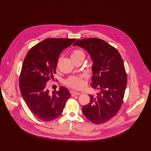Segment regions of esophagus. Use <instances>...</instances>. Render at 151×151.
Instances as JSON below:
<instances>
[{"mask_svg": "<svg viewBox=\"0 0 151 151\" xmlns=\"http://www.w3.org/2000/svg\"><path fill=\"white\" fill-rule=\"evenodd\" d=\"M81 94V93L79 92H75V91H71V94L72 96H79Z\"/></svg>", "mask_w": 151, "mask_h": 151, "instance_id": "34e87169", "label": "esophagus"}]
</instances>
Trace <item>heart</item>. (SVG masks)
Masks as SVG:
<instances>
[{
    "label": "heart",
    "instance_id": "heart-1",
    "mask_svg": "<svg viewBox=\"0 0 151 151\" xmlns=\"http://www.w3.org/2000/svg\"><path fill=\"white\" fill-rule=\"evenodd\" d=\"M82 57L84 58L85 54L83 51L78 50H74L72 54L71 58H75ZM65 84L68 87L74 88V89H81L84 86V82L83 81V76H70L65 80Z\"/></svg>",
    "mask_w": 151,
    "mask_h": 151
}]
</instances>
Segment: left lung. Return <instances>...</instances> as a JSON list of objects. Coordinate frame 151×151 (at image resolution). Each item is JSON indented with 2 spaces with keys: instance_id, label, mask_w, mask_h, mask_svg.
I'll return each mask as SVG.
<instances>
[{
  "instance_id": "1",
  "label": "left lung",
  "mask_w": 151,
  "mask_h": 151,
  "mask_svg": "<svg viewBox=\"0 0 151 151\" xmlns=\"http://www.w3.org/2000/svg\"><path fill=\"white\" fill-rule=\"evenodd\" d=\"M87 51L93 61L91 86L99 92L89 95L90 103L82 112L96 124H103L116 115L122 104L127 83L123 60L116 48L98 38L78 40L73 45Z\"/></svg>"
}]
</instances>
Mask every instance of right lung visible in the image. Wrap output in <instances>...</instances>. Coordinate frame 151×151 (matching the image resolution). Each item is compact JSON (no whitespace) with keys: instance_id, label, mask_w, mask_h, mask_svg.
<instances>
[{"instance_id":"right-lung-1","label":"right lung","mask_w":151,"mask_h":151,"mask_svg":"<svg viewBox=\"0 0 151 151\" xmlns=\"http://www.w3.org/2000/svg\"><path fill=\"white\" fill-rule=\"evenodd\" d=\"M75 40L46 39L32 48L24 60L19 76L21 93L32 113L42 121H51L57 118L71 96L64 87L50 93L47 82L56 73L61 52Z\"/></svg>"}]
</instances>
